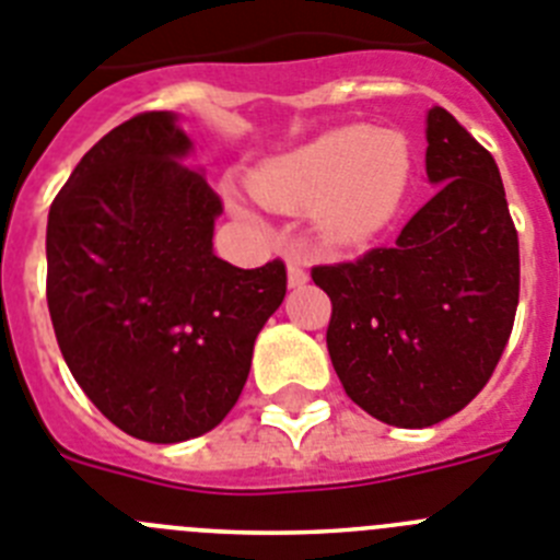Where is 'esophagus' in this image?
Returning a JSON list of instances; mask_svg holds the SVG:
<instances>
[{"label": "esophagus", "mask_w": 560, "mask_h": 560, "mask_svg": "<svg viewBox=\"0 0 560 560\" xmlns=\"http://www.w3.org/2000/svg\"><path fill=\"white\" fill-rule=\"evenodd\" d=\"M287 281H290V287H304L310 281V273L299 265V261H290V265H287Z\"/></svg>", "instance_id": "esophagus-1"}]
</instances>
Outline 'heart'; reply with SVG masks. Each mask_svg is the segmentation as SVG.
Listing matches in <instances>:
<instances>
[{
    "mask_svg": "<svg viewBox=\"0 0 560 560\" xmlns=\"http://www.w3.org/2000/svg\"><path fill=\"white\" fill-rule=\"evenodd\" d=\"M411 174L415 154L406 135L343 126L261 163L250 188L270 208H318L320 233L329 242L361 245L395 222ZM231 208L240 217L256 213L245 194H231Z\"/></svg>",
    "mask_w": 560,
    "mask_h": 560,
    "instance_id": "1",
    "label": "heart"
}]
</instances>
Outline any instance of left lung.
I'll return each instance as SVG.
<instances>
[{"mask_svg":"<svg viewBox=\"0 0 560 560\" xmlns=\"http://www.w3.org/2000/svg\"><path fill=\"white\" fill-rule=\"evenodd\" d=\"M425 172L440 191L392 247L313 267L332 301L327 349L374 420L428 428L468 406L502 358L518 307V233L493 154L428 112Z\"/></svg>","mask_w":560,"mask_h":560,"instance_id":"left-lung-1","label":"left lung"}]
</instances>
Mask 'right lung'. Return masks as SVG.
<instances>
[{"instance_id": "obj_1", "label": "right lung", "mask_w": 560, "mask_h": 560, "mask_svg": "<svg viewBox=\"0 0 560 560\" xmlns=\"http://www.w3.org/2000/svg\"><path fill=\"white\" fill-rule=\"evenodd\" d=\"M188 149L172 112L135 115L81 158L47 220V307L72 377L160 445L225 420L287 293L281 259L242 270L213 253L222 199L179 163Z\"/></svg>"}]
</instances>
